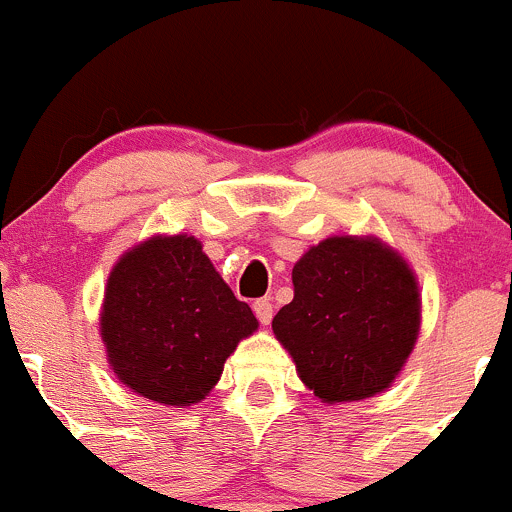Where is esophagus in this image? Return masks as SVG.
<instances>
[{
	"instance_id": "1",
	"label": "esophagus",
	"mask_w": 512,
	"mask_h": 512,
	"mask_svg": "<svg viewBox=\"0 0 512 512\" xmlns=\"http://www.w3.org/2000/svg\"><path fill=\"white\" fill-rule=\"evenodd\" d=\"M254 313L263 326H268L273 318V303L268 298H258V301H254Z\"/></svg>"
}]
</instances>
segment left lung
I'll use <instances>...</instances> for the list:
<instances>
[{
  "mask_svg": "<svg viewBox=\"0 0 512 512\" xmlns=\"http://www.w3.org/2000/svg\"><path fill=\"white\" fill-rule=\"evenodd\" d=\"M273 333L321 401H361L393 383L421 326L416 278L376 239L333 236L293 266Z\"/></svg>",
  "mask_w": 512,
  "mask_h": 512,
  "instance_id": "left-lung-1",
  "label": "left lung"
}]
</instances>
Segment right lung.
I'll return each instance as SVG.
<instances>
[{
	"label": "right lung",
	"instance_id": "right-lung-1",
	"mask_svg": "<svg viewBox=\"0 0 512 512\" xmlns=\"http://www.w3.org/2000/svg\"><path fill=\"white\" fill-rule=\"evenodd\" d=\"M256 326L194 236H154L131 249L111 271L101 313L119 381L166 406L201 401Z\"/></svg>",
	"mask_w": 512,
	"mask_h": 512
}]
</instances>
